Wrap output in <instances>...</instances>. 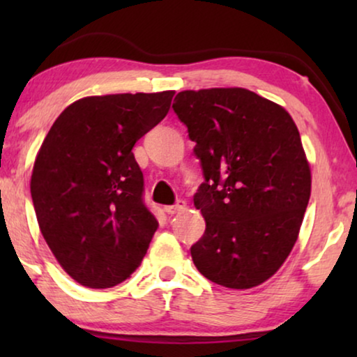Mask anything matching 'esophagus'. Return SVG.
<instances>
[{"instance_id":"1","label":"esophagus","mask_w":357,"mask_h":357,"mask_svg":"<svg viewBox=\"0 0 357 357\" xmlns=\"http://www.w3.org/2000/svg\"><path fill=\"white\" fill-rule=\"evenodd\" d=\"M185 206H187V203L183 202V199H177V203L175 204H170V206H165V213L167 214H177L180 211H183Z\"/></svg>"}]
</instances>
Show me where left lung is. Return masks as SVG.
Instances as JSON below:
<instances>
[{"label": "left lung", "instance_id": "obj_1", "mask_svg": "<svg viewBox=\"0 0 357 357\" xmlns=\"http://www.w3.org/2000/svg\"><path fill=\"white\" fill-rule=\"evenodd\" d=\"M172 109L204 177L193 197L206 221L190 248L195 266L231 289L261 284L291 253L310 198L294 120L242 87L178 92Z\"/></svg>", "mask_w": 357, "mask_h": 357}]
</instances>
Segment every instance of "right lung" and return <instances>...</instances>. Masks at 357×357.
Returning <instances> with one entry per match:
<instances>
[{"label": "right lung", "mask_w": 357, "mask_h": 357, "mask_svg": "<svg viewBox=\"0 0 357 357\" xmlns=\"http://www.w3.org/2000/svg\"><path fill=\"white\" fill-rule=\"evenodd\" d=\"M172 97H84L43 139L31 178L37 221L58 263L82 286L120 284L148 252L159 222L144 203L131 149L167 115Z\"/></svg>", "instance_id": "obj_1"}]
</instances>
